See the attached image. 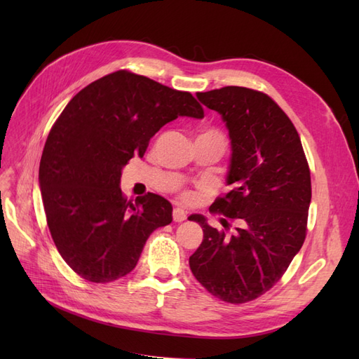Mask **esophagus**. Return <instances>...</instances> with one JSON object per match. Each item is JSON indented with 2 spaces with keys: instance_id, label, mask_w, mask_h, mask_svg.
Segmentation results:
<instances>
[{
  "instance_id": "1",
  "label": "esophagus",
  "mask_w": 359,
  "mask_h": 359,
  "mask_svg": "<svg viewBox=\"0 0 359 359\" xmlns=\"http://www.w3.org/2000/svg\"><path fill=\"white\" fill-rule=\"evenodd\" d=\"M187 219V212L182 208H173V222L181 223Z\"/></svg>"
}]
</instances>
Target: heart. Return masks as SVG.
Returning a JSON list of instances; mask_svg holds the SVG:
<instances>
[{
  "mask_svg": "<svg viewBox=\"0 0 359 359\" xmlns=\"http://www.w3.org/2000/svg\"><path fill=\"white\" fill-rule=\"evenodd\" d=\"M184 199L190 201V199H191V194H190V193H186V194H184Z\"/></svg>",
  "mask_w": 359,
  "mask_h": 359,
  "instance_id": "1",
  "label": "heart"
}]
</instances>
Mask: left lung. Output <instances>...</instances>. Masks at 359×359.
<instances>
[{
    "label": "left lung",
    "instance_id": "obj_1",
    "mask_svg": "<svg viewBox=\"0 0 359 359\" xmlns=\"http://www.w3.org/2000/svg\"><path fill=\"white\" fill-rule=\"evenodd\" d=\"M196 97L220 114L229 132L226 184L232 190L211 211L238 219V227L226 235L202 214H191L189 220L201 224L203 241L189 264L214 297L241 304L273 287L301 250L311 201L310 169L297 128L266 94L223 86Z\"/></svg>",
    "mask_w": 359,
    "mask_h": 359
}]
</instances>
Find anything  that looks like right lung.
Here are the masks:
<instances>
[{"label":"right lung","instance_id":"add662e5","mask_svg":"<svg viewBox=\"0 0 359 359\" xmlns=\"http://www.w3.org/2000/svg\"><path fill=\"white\" fill-rule=\"evenodd\" d=\"M178 116L203 118L190 93L119 70L85 86L53 124L39 186L60 255L82 278L109 283L135 269L148 236L172 222L154 193L132 203L119 187L130 158Z\"/></svg>","mask_w":359,"mask_h":359}]
</instances>
